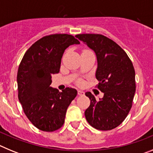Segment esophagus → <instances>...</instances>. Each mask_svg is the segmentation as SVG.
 <instances>
[{
	"label": "esophagus",
	"instance_id": "34e87169",
	"mask_svg": "<svg viewBox=\"0 0 153 153\" xmlns=\"http://www.w3.org/2000/svg\"><path fill=\"white\" fill-rule=\"evenodd\" d=\"M77 93H78V95H79V96H83V95H84V94H85L84 92L82 91V90H78Z\"/></svg>",
	"mask_w": 153,
	"mask_h": 153
}]
</instances>
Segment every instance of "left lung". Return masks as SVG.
I'll return each mask as SVG.
<instances>
[{"mask_svg":"<svg viewBox=\"0 0 153 153\" xmlns=\"http://www.w3.org/2000/svg\"><path fill=\"white\" fill-rule=\"evenodd\" d=\"M96 53V78L104 93L97 100L90 92V105L85 111L87 122L100 130H110L123 122L132 107L136 92L135 70L126 53L113 40L101 34L76 35Z\"/></svg>","mask_w":153,"mask_h":153,"instance_id":"8db88e82","label":"left lung"}]
</instances>
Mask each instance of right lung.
Wrapping results in <instances>:
<instances>
[{
  "label": "right lung",
  "instance_id": "obj_1",
  "mask_svg": "<svg viewBox=\"0 0 153 153\" xmlns=\"http://www.w3.org/2000/svg\"><path fill=\"white\" fill-rule=\"evenodd\" d=\"M79 44L72 35H49L35 42L23 56L17 76L18 99L28 120L40 130L60 129L67 108L77 95L74 88L59 92L50 85L52 74L60 72L65 50Z\"/></svg>",
  "mask_w": 153,
  "mask_h": 153
}]
</instances>
